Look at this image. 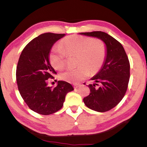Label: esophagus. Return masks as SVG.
Listing matches in <instances>:
<instances>
[{"mask_svg":"<svg viewBox=\"0 0 147 147\" xmlns=\"http://www.w3.org/2000/svg\"><path fill=\"white\" fill-rule=\"evenodd\" d=\"M80 84H74V88H78V87L80 86Z\"/></svg>","mask_w":147,"mask_h":147,"instance_id":"34e87169","label":"esophagus"}]
</instances>
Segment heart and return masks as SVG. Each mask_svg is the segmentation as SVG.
I'll return each instance as SVG.
<instances>
[{
  "label": "heart",
  "instance_id": "1",
  "mask_svg": "<svg viewBox=\"0 0 147 147\" xmlns=\"http://www.w3.org/2000/svg\"><path fill=\"white\" fill-rule=\"evenodd\" d=\"M106 48L104 42L98 39L73 35L62 41L59 47L52 49L49 54L50 63L56 70L63 69L67 56H76L75 69H67L59 74L63 80L78 83L91 73H95L101 68L105 60Z\"/></svg>",
  "mask_w": 147,
  "mask_h": 147
}]
</instances>
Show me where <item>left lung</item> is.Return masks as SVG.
Listing matches in <instances>:
<instances>
[{
    "label": "left lung",
    "instance_id": "1",
    "mask_svg": "<svg viewBox=\"0 0 147 147\" xmlns=\"http://www.w3.org/2000/svg\"><path fill=\"white\" fill-rule=\"evenodd\" d=\"M100 39L105 43L106 55L100 70L91 80L90 93L84 98L88 108L105 112L115 107L124 97L130 79V62L123 47L115 38L101 31L80 33ZM100 87L95 88L98 84Z\"/></svg>",
    "mask_w": 147,
    "mask_h": 147
}]
</instances>
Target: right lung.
<instances>
[{
	"label": "right lung",
	"mask_w": 147,
	"mask_h": 147,
	"mask_svg": "<svg viewBox=\"0 0 147 147\" xmlns=\"http://www.w3.org/2000/svg\"><path fill=\"white\" fill-rule=\"evenodd\" d=\"M65 34L45 33L28 43L22 51L16 70V80L22 98L32 111L50 115L59 110L66 94L74 90L67 82L59 80L55 88L48 86L56 72L51 66L49 54L53 45Z\"/></svg>",
	"instance_id": "add662e5"
}]
</instances>
